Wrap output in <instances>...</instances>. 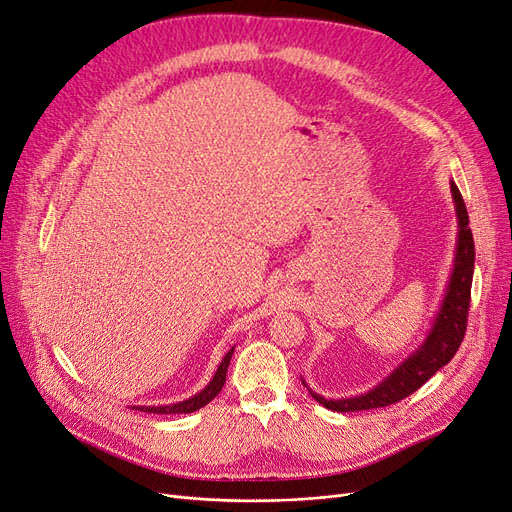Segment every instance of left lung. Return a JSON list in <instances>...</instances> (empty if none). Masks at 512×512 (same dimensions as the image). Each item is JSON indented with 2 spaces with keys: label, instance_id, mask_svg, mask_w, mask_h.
<instances>
[{
  "label": "left lung",
  "instance_id": "left-lung-1",
  "mask_svg": "<svg viewBox=\"0 0 512 512\" xmlns=\"http://www.w3.org/2000/svg\"><path fill=\"white\" fill-rule=\"evenodd\" d=\"M451 194L457 213V247H455V260H453V273L448 280L442 305L438 309L436 318H433L431 329L425 337V342L418 346L410 356H406L389 376H386L374 389L361 393L356 397H342V399H327L318 393L312 397L333 412H359V410H374L397 404L404 397L412 395L416 389L442 369L448 361L453 359L459 350L463 335H466L468 324V309H470V290H472V275H474V239L470 230V218L466 203H463L461 192L457 185L451 181Z\"/></svg>",
  "mask_w": 512,
  "mask_h": 512
}]
</instances>
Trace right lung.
Instances as JSON below:
<instances>
[{
	"instance_id": "add662e5",
	"label": "right lung",
	"mask_w": 512,
	"mask_h": 512,
	"mask_svg": "<svg viewBox=\"0 0 512 512\" xmlns=\"http://www.w3.org/2000/svg\"><path fill=\"white\" fill-rule=\"evenodd\" d=\"M232 352H235V348H230L224 354V359H222L218 371H215L211 382L200 393L192 395L190 399L177 401V404H170V406H138V410H141V412H153V414H190V412H196V410H200L203 406H207L209 401L213 397H218V393L222 391V386L226 382V371H228V365H230V359H232Z\"/></svg>"
}]
</instances>
